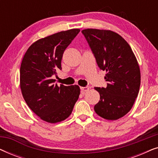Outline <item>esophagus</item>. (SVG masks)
I'll list each match as a JSON object with an SVG mask.
<instances>
[{
    "instance_id": "1",
    "label": "esophagus",
    "mask_w": 158,
    "mask_h": 158,
    "mask_svg": "<svg viewBox=\"0 0 158 158\" xmlns=\"http://www.w3.org/2000/svg\"><path fill=\"white\" fill-rule=\"evenodd\" d=\"M90 88L89 86H85V87H81V90H83V91H88Z\"/></svg>"
}]
</instances>
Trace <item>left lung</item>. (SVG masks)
Here are the masks:
<instances>
[{"label":"left lung","mask_w":158,"mask_h":158,"mask_svg":"<svg viewBox=\"0 0 158 158\" xmlns=\"http://www.w3.org/2000/svg\"><path fill=\"white\" fill-rule=\"evenodd\" d=\"M82 34L99 68L106 71V88L95 87L100 94L95 111L105 119H118L130 111L139 93L141 76L137 60L129 44L115 32L87 29Z\"/></svg>","instance_id":"8db88e82"}]
</instances>
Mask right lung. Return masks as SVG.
I'll use <instances>...</instances> for the list:
<instances>
[{"instance_id":"obj_1","label":"right lung","mask_w":158,"mask_h":158,"mask_svg":"<svg viewBox=\"0 0 158 158\" xmlns=\"http://www.w3.org/2000/svg\"><path fill=\"white\" fill-rule=\"evenodd\" d=\"M80 29L60 31L39 40L29 47L20 68L21 93L29 107L49 123L66 119L79 98L78 85L55 84L64 50Z\"/></svg>"}]
</instances>
